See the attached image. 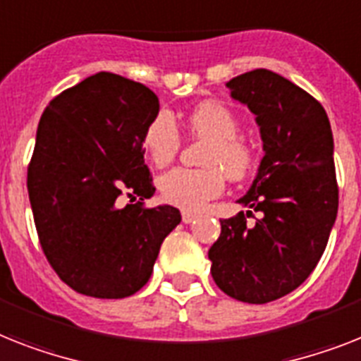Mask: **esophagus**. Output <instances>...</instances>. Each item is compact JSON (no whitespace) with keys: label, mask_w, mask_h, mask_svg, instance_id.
Listing matches in <instances>:
<instances>
[{"label":"esophagus","mask_w":361,"mask_h":361,"mask_svg":"<svg viewBox=\"0 0 361 361\" xmlns=\"http://www.w3.org/2000/svg\"><path fill=\"white\" fill-rule=\"evenodd\" d=\"M197 219V214H193V212H183V223H192Z\"/></svg>","instance_id":"esophagus-1"}]
</instances>
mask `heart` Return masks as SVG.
<instances>
[{
  "mask_svg": "<svg viewBox=\"0 0 361 361\" xmlns=\"http://www.w3.org/2000/svg\"><path fill=\"white\" fill-rule=\"evenodd\" d=\"M188 129L193 138L208 140L202 164L207 168H175L159 178L162 199L188 212H199L225 190L227 177L240 180L255 171L258 153L241 136V123L223 103L207 101L188 116ZM144 149L154 166H168L180 151L183 136L168 110H160L144 130Z\"/></svg>",
  "mask_w": 361,
  "mask_h": 361,
  "instance_id": "obj_1",
  "label": "heart"
}]
</instances>
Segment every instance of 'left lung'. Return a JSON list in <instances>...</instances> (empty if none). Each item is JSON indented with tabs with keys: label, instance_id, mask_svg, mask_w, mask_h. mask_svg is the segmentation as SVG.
<instances>
[{
	"label": "left lung",
	"instance_id": "left-lung-1",
	"mask_svg": "<svg viewBox=\"0 0 361 361\" xmlns=\"http://www.w3.org/2000/svg\"><path fill=\"white\" fill-rule=\"evenodd\" d=\"M231 95L256 116L264 159L238 202L260 212L221 221L210 247L214 282L232 299L266 305L297 290L315 269L338 216L334 140L315 97L269 70L227 82Z\"/></svg>",
	"mask_w": 361,
	"mask_h": 361
}]
</instances>
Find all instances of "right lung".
<instances>
[{
    "label": "right lung",
    "instance_id": "1",
    "mask_svg": "<svg viewBox=\"0 0 361 361\" xmlns=\"http://www.w3.org/2000/svg\"><path fill=\"white\" fill-rule=\"evenodd\" d=\"M159 109L145 85L101 71L42 114L27 192L42 251L77 293L123 299L142 290L180 223L177 208L144 207L154 186L142 138Z\"/></svg>",
    "mask_w": 361,
    "mask_h": 361
}]
</instances>
